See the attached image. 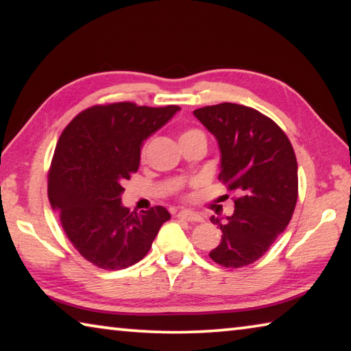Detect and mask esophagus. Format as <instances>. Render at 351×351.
<instances>
[{"label": "esophagus", "mask_w": 351, "mask_h": 351, "mask_svg": "<svg viewBox=\"0 0 351 351\" xmlns=\"http://www.w3.org/2000/svg\"><path fill=\"white\" fill-rule=\"evenodd\" d=\"M176 217L180 218V219H184V221H189V223H199V221H203V218H201L198 213H193V212H189V210L178 212Z\"/></svg>", "instance_id": "34e87169"}]
</instances>
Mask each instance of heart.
<instances>
[{
    "label": "heart",
    "instance_id": "1",
    "mask_svg": "<svg viewBox=\"0 0 351 351\" xmlns=\"http://www.w3.org/2000/svg\"><path fill=\"white\" fill-rule=\"evenodd\" d=\"M193 136H204V134H203V132H199V130H197V128H189L181 134V139L193 138ZM147 150H148V142H145V144L142 145V148H141V159H142V161H144L145 156H147Z\"/></svg>",
    "mask_w": 351,
    "mask_h": 351
}]
</instances>
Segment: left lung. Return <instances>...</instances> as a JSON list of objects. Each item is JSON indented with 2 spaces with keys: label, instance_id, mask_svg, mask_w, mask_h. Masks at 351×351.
Masks as SVG:
<instances>
[{
  "label": "left lung",
  "instance_id": "obj_1",
  "mask_svg": "<svg viewBox=\"0 0 351 351\" xmlns=\"http://www.w3.org/2000/svg\"><path fill=\"white\" fill-rule=\"evenodd\" d=\"M193 114L218 141V180L239 193L228 221L210 218L223 237L209 257L224 268H243L263 257L291 221L299 195L294 148L272 119L249 106L224 102Z\"/></svg>",
  "mask_w": 351,
  "mask_h": 351
}]
</instances>
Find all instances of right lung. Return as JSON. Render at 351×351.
<instances>
[{
  "label": "right lung",
  "instance_id": "obj_1",
  "mask_svg": "<svg viewBox=\"0 0 351 351\" xmlns=\"http://www.w3.org/2000/svg\"><path fill=\"white\" fill-rule=\"evenodd\" d=\"M181 110L133 102L94 105L63 130L47 171V197L68 240L94 266L117 271L150 251L170 213L121 204L123 182L139 169L141 145Z\"/></svg>",
  "mask_w": 351,
  "mask_h": 351
}]
</instances>
